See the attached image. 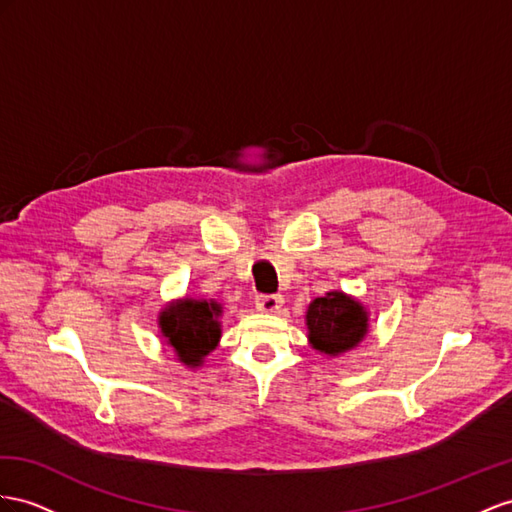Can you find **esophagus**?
Here are the masks:
<instances>
[{"label":"esophagus","mask_w":512,"mask_h":512,"mask_svg":"<svg viewBox=\"0 0 512 512\" xmlns=\"http://www.w3.org/2000/svg\"><path fill=\"white\" fill-rule=\"evenodd\" d=\"M255 305L259 311H266V313H274L279 311L283 305V298L279 294H259L255 298Z\"/></svg>","instance_id":"34e87169"}]
</instances>
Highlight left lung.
I'll use <instances>...</instances> for the list:
<instances>
[{"instance_id": "8db88e82", "label": "left lung", "mask_w": 512, "mask_h": 512, "mask_svg": "<svg viewBox=\"0 0 512 512\" xmlns=\"http://www.w3.org/2000/svg\"><path fill=\"white\" fill-rule=\"evenodd\" d=\"M307 329L313 348L339 355L355 348L368 333V313L346 294L329 292L309 305Z\"/></svg>"}]
</instances>
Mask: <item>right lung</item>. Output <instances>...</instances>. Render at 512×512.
<instances>
[{"mask_svg":"<svg viewBox=\"0 0 512 512\" xmlns=\"http://www.w3.org/2000/svg\"><path fill=\"white\" fill-rule=\"evenodd\" d=\"M218 316L220 305L190 298L162 313V333L175 348L179 361L194 368V365H201L207 352L216 348L220 339Z\"/></svg>","mask_w":512,"mask_h":512,"instance_id":"add662e5","label":"right lung"}]
</instances>
